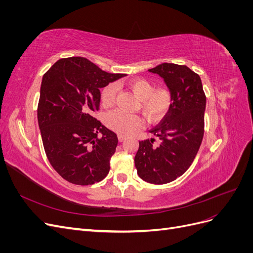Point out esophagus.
<instances>
[{"label": "esophagus", "mask_w": 253, "mask_h": 253, "mask_svg": "<svg viewBox=\"0 0 253 253\" xmlns=\"http://www.w3.org/2000/svg\"><path fill=\"white\" fill-rule=\"evenodd\" d=\"M118 140L120 141V142H122V141H125L126 140V136H124V135H118Z\"/></svg>", "instance_id": "34e87169"}]
</instances>
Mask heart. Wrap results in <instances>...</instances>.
<instances>
[{
  "label": "heart",
  "mask_w": 253,
  "mask_h": 253,
  "mask_svg": "<svg viewBox=\"0 0 253 253\" xmlns=\"http://www.w3.org/2000/svg\"><path fill=\"white\" fill-rule=\"evenodd\" d=\"M127 86L140 99V110L149 120L164 118L172 104V95L165 87L155 88L154 84L144 78H134L127 81ZM117 95V85L110 83L101 91V103L110 106ZM105 125L119 134L128 135L141 126V118L137 115L115 110L105 116Z\"/></svg>",
  "instance_id": "1"
}]
</instances>
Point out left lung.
<instances>
[{"instance_id": "left-lung-1", "label": "left lung", "mask_w": 253, "mask_h": 253, "mask_svg": "<svg viewBox=\"0 0 253 253\" xmlns=\"http://www.w3.org/2000/svg\"><path fill=\"white\" fill-rule=\"evenodd\" d=\"M162 77L172 95V104L151 133L160 139L139 141L135 167L139 177L154 185L171 182L185 173L202 144L206 95L201 77L186 65L163 63L149 70Z\"/></svg>"}]
</instances>
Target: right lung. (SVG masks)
I'll return each instance as SVG.
<instances>
[{
	"instance_id": "obj_1",
	"label": "right lung",
	"mask_w": 253,
	"mask_h": 253,
	"mask_svg": "<svg viewBox=\"0 0 253 253\" xmlns=\"http://www.w3.org/2000/svg\"><path fill=\"white\" fill-rule=\"evenodd\" d=\"M125 76L83 57L60 59L44 74L38 122L49 163L65 180L87 186L109 174L118 138L93 115L100 108V88Z\"/></svg>"
}]
</instances>
